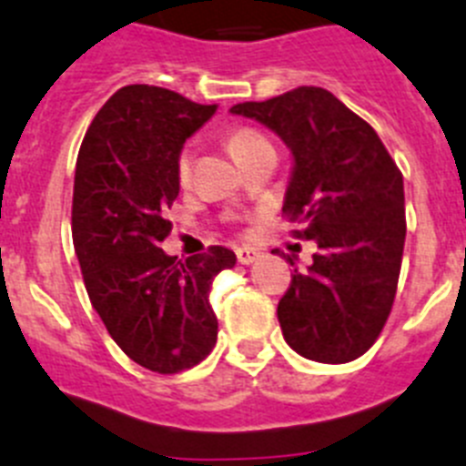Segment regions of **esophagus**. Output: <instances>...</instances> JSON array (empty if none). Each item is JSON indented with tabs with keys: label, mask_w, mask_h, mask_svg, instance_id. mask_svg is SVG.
<instances>
[{
	"label": "esophagus",
	"mask_w": 466,
	"mask_h": 466,
	"mask_svg": "<svg viewBox=\"0 0 466 466\" xmlns=\"http://www.w3.org/2000/svg\"><path fill=\"white\" fill-rule=\"evenodd\" d=\"M260 258V250L256 248H237V260L238 265H250V262H256Z\"/></svg>",
	"instance_id": "34e87169"
}]
</instances>
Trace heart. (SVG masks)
Wrapping results in <instances>:
<instances>
[{
	"label": "heart",
	"instance_id": "obj_1",
	"mask_svg": "<svg viewBox=\"0 0 466 466\" xmlns=\"http://www.w3.org/2000/svg\"><path fill=\"white\" fill-rule=\"evenodd\" d=\"M225 145H228L229 155H232L237 161H241V159H246V157H248L253 149H258L260 145H267V137L262 136L260 131H256V128L238 127V128H232V131L228 133V137H225ZM176 173H177V180H180L183 185L187 183L189 176H192V152H189V149H183V152H180V157H177Z\"/></svg>",
	"mask_w": 466,
	"mask_h": 466
}]
</instances>
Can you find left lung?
I'll return each instance as SVG.
<instances>
[{
  "mask_svg": "<svg viewBox=\"0 0 466 466\" xmlns=\"http://www.w3.org/2000/svg\"><path fill=\"white\" fill-rule=\"evenodd\" d=\"M232 112L290 147L283 216L300 225L295 238L319 246L279 300L283 339L311 361H354L380 338L396 298L406 241L401 171L375 128L326 88L298 86Z\"/></svg>",
  "mask_w": 466,
  "mask_h": 466,
  "instance_id": "left-lung-1",
  "label": "left lung"
}]
</instances>
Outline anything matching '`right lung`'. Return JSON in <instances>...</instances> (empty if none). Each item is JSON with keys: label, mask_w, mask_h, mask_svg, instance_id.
<instances>
[{"label": "right lung", "mask_w": 466, "mask_h": 466, "mask_svg": "<svg viewBox=\"0 0 466 466\" xmlns=\"http://www.w3.org/2000/svg\"><path fill=\"white\" fill-rule=\"evenodd\" d=\"M213 112L168 88L131 84L100 107L76 157L72 241L86 293L119 350L159 375L187 370L216 347L210 281L237 262L222 246L187 260L159 248L180 192V147Z\"/></svg>", "instance_id": "1"}]
</instances>
